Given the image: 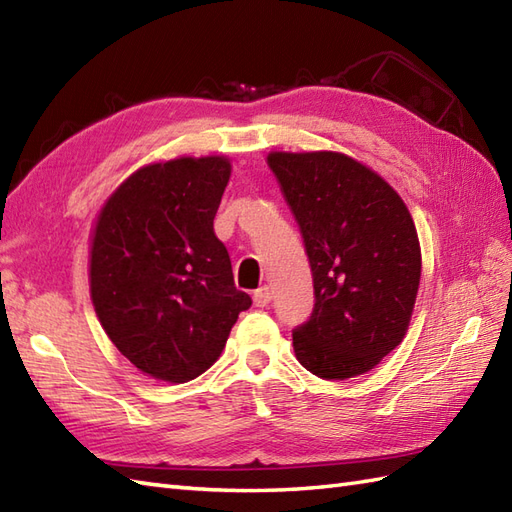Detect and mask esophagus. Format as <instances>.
<instances>
[{"mask_svg":"<svg viewBox=\"0 0 512 512\" xmlns=\"http://www.w3.org/2000/svg\"><path fill=\"white\" fill-rule=\"evenodd\" d=\"M272 300V292L270 287H259V290L253 294V303L255 307H266Z\"/></svg>","mask_w":512,"mask_h":512,"instance_id":"obj_1","label":"esophagus"}]
</instances>
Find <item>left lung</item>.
<instances>
[{
    "label": "left lung",
    "mask_w": 512,
    "mask_h": 512,
    "mask_svg": "<svg viewBox=\"0 0 512 512\" xmlns=\"http://www.w3.org/2000/svg\"><path fill=\"white\" fill-rule=\"evenodd\" d=\"M303 231L316 307L294 331L305 370L346 381L374 370L409 331L422 248L402 196L339 151H270Z\"/></svg>",
    "instance_id": "1"
}]
</instances>
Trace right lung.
I'll list each match as a JSON object with an SVG mask.
<instances>
[{
    "instance_id": "right-lung-1",
    "label": "right lung",
    "mask_w": 512,
    "mask_h": 512,
    "mask_svg": "<svg viewBox=\"0 0 512 512\" xmlns=\"http://www.w3.org/2000/svg\"><path fill=\"white\" fill-rule=\"evenodd\" d=\"M227 155H181L138 168L101 205L88 285L103 331L144 376L188 383L212 368L251 296L235 290L214 216Z\"/></svg>"
}]
</instances>
